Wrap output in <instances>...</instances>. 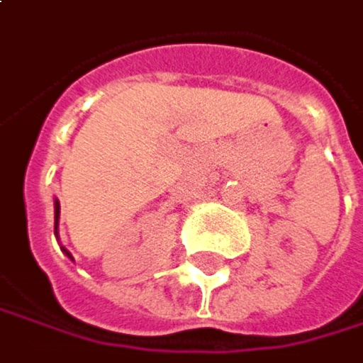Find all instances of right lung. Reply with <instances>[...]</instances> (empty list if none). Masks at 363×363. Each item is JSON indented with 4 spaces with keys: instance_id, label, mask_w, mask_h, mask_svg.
<instances>
[{
    "instance_id": "obj_1",
    "label": "right lung",
    "mask_w": 363,
    "mask_h": 363,
    "mask_svg": "<svg viewBox=\"0 0 363 363\" xmlns=\"http://www.w3.org/2000/svg\"><path fill=\"white\" fill-rule=\"evenodd\" d=\"M57 219H59V202L55 204V230H57Z\"/></svg>"
}]
</instances>
